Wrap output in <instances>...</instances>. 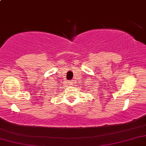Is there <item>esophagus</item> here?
Listing matches in <instances>:
<instances>
[{
  "instance_id": "34e87169",
  "label": "esophagus",
  "mask_w": 146,
  "mask_h": 146,
  "mask_svg": "<svg viewBox=\"0 0 146 146\" xmlns=\"http://www.w3.org/2000/svg\"><path fill=\"white\" fill-rule=\"evenodd\" d=\"M73 82H68V85H73Z\"/></svg>"
}]
</instances>
